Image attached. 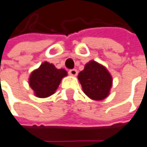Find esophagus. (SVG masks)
<instances>
[{
	"label": "esophagus",
	"mask_w": 147,
	"mask_h": 147,
	"mask_svg": "<svg viewBox=\"0 0 147 147\" xmlns=\"http://www.w3.org/2000/svg\"><path fill=\"white\" fill-rule=\"evenodd\" d=\"M68 74L71 75V76H76L78 74V70L77 69H70L68 71Z\"/></svg>",
	"instance_id": "1"
}]
</instances>
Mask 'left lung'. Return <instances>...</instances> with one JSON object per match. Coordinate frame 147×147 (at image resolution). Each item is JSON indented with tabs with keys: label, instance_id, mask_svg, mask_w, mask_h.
Segmentation results:
<instances>
[{
	"label": "left lung",
	"instance_id": "1",
	"mask_svg": "<svg viewBox=\"0 0 147 147\" xmlns=\"http://www.w3.org/2000/svg\"><path fill=\"white\" fill-rule=\"evenodd\" d=\"M84 94L92 100L105 99L112 86V77L105 67L92 60L78 75Z\"/></svg>",
	"mask_w": 147,
	"mask_h": 147
}]
</instances>
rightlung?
Returning <instances> with one entry per match:
<instances>
[{
	"label": "right lung",
	"mask_w": 147,
	"mask_h": 147,
	"mask_svg": "<svg viewBox=\"0 0 147 147\" xmlns=\"http://www.w3.org/2000/svg\"><path fill=\"white\" fill-rule=\"evenodd\" d=\"M65 76H67L66 70L58 69L53 64L44 62L37 69L32 72L29 85L37 97L47 98L55 93L62 79Z\"/></svg>",
	"instance_id": "add662e5"
}]
</instances>
